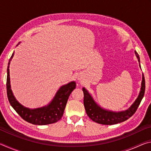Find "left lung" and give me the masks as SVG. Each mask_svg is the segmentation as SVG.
Wrapping results in <instances>:
<instances>
[{"label": "left lung", "instance_id": "8db88e82", "mask_svg": "<svg viewBox=\"0 0 151 151\" xmlns=\"http://www.w3.org/2000/svg\"><path fill=\"white\" fill-rule=\"evenodd\" d=\"M134 53L138 58V60L140 62L139 55L136 51H134ZM140 89L141 90H140L139 95L137 100L129 109L126 110L125 111L114 112L101 109L94 101L93 99L92 98L90 94L88 93V91L85 88H83L84 106H85L86 114L92 121L96 122V123L102 124L112 125L127 121L135 113L143 96H144L145 91V80L144 75H142L141 88Z\"/></svg>", "mask_w": 151, "mask_h": 151}]
</instances>
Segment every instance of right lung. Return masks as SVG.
I'll list each match as a JSON object with an SVG mask.
<instances>
[{"label":"right lung","instance_id":"obj_1","mask_svg":"<svg viewBox=\"0 0 151 151\" xmlns=\"http://www.w3.org/2000/svg\"><path fill=\"white\" fill-rule=\"evenodd\" d=\"M14 52L10 58L7 67L6 77V93L7 96L11 105L15 111L19 114L21 118L29 123L37 125H45L55 123L62 118L64 111L67 103L68 99L72 91L76 88L75 82L63 86L58 91L57 94L52 101L47 106L36 109H29L25 108L18 103L12 94L10 85L9 65L13 57Z\"/></svg>","mask_w":151,"mask_h":151}]
</instances>
